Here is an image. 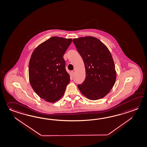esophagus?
Segmentation results:
<instances>
[{"label": "esophagus", "instance_id": "obj_1", "mask_svg": "<svg viewBox=\"0 0 147 147\" xmlns=\"http://www.w3.org/2000/svg\"><path fill=\"white\" fill-rule=\"evenodd\" d=\"M74 75V71H72L71 72V75H72V76H73Z\"/></svg>", "mask_w": 147, "mask_h": 147}]
</instances>
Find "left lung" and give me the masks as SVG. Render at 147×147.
<instances>
[{
	"instance_id": "obj_1",
	"label": "left lung",
	"mask_w": 147,
	"mask_h": 147,
	"mask_svg": "<svg viewBox=\"0 0 147 147\" xmlns=\"http://www.w3.org/2000/svg\"><path fill=\"white\" fill-rule=\"evenodd\" d=\"M85 65L86 78L79 90L86 98L96 100L104 98L113 87L117 72L108 47L97 38L85 36L73 39Z\"/></svg>"
}]
</instances>
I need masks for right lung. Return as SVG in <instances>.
Segmentation results:
<instances>
[{"label":"right lung","mask_w":147,"mask_h":147,"mask_svg":"<svg viewBox=\"0 0 147 147\" xmlns=\"http://www.w3.org/2000/svg\"><path fill=\"white\" fill-rule=\"evenodd\" d=\"M72 38L54 36L36 47L29 63V80L34 91L49 102L63 96L70 76L66 72L63 56Z\"/></svg>","instance_id":"right-lung-1"}]
</instances>
